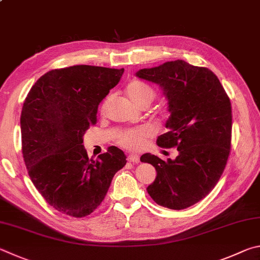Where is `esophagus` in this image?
<instances>
[{"instance_id": "obj_1", "label": "esophagus", "mask_w": 260, "mask_h": 260, "mask_svg": "<svg viewBox=\"0 0 260 260\" xmlns=\"http://www.w3.org/2000/svg\"><path fill=\"white\" fill-rule=\"evenodd\" d=\"M127 161L131 162V163H139L140 158H139L137 154H130V155L127 156Z\"/></svg>"}]
</instances>
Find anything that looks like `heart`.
Here are the masks:
<instances>
[{"instance_id": "b5f03b06", "label": "heart", "mask_w": 260, "mask_h": 260, "mask_svg": "<svg viewBox=\"0 0 260 260\" xmlns=\"http://www.w3.org/2000/svg\"><path fill=\"white\" fill-rule=\"evenodd\" d=\"M125 92L131 102L138 107H142L144 105L149 106V104L155 98V91H154L152 86L140 81H131L126 85ZM152 135L153 129L151 126H139L136 127V129L124 131L120 136V138H118V144L127 149L138 151V149L144 147L145 143L147 142V139Z\"/></svg>"}]
</instances>
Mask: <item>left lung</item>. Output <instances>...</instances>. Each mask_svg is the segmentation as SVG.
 <instances>
[{"label":"left lung","instance_id":"obj_1","mask_svg":"<svg viewBox=\"0 0 260 260\" xmlns=\"http://www.w3.org/2000/svg\"><path fill=\"white\" fill-rule=\"evenodd\" d=\"M136 76L163 90L171 115L166 123L169 131L156 143L179 153L167 161L149 153L142 155L140 161L157 172L147 192L158 206L186 209L206 198L224 172L231 152L230 98L210 70L179 59L144 68Z\"/></svg>","mask_w":260,"mask_h":260}]
</instances>
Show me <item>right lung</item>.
<instances>
[{
  "label": "right lung",
  "mask_w": 260,
  "mask_h": 260,
  "mask_svg": "<svg viewBox=\"0 0 260 260\" xmlns=\"http://www.w3.org/2000/svg\"><path fill=\"white\" fill-rule=\"evenodd\" d=\"M124 70L76 65L45 73L31 86L20 116L21 151L36 189L57 211L81 218L103 202L126 163L112 146L89 160L83 136L97 122L99 104Z\"/></svg>",
  "instance_id": "add662e5"
}]
</instances>
